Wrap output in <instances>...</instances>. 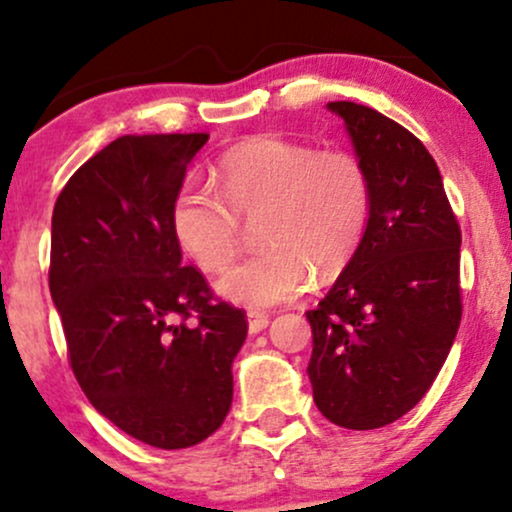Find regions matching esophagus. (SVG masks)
Segmentation results:
<instances>
[{"instance_id":"1","label":"esophagus","mask_w":512,"mask_h":512,"mask_svg":"<svg viewBox=\"0 0 512 512\" xmlns=\"http://www.w3.org/2000/svg\"><path fill=\"white\" fill-rule=\"evenodd\" d=\"M267 325H269V315L267 313H250L248 315V327H250L252 334L267 330Z\"/></svg>"}]
</instances>
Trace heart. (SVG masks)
Wrapping results in <instances>:
<instances>
[{
	"label": "heart",
	"mask_w": 512,
	"mask_h": 512,
	"mask_svg": "<svg viewBox=\"0 0 512 512\" xmlns=\"http://www.w3.org/2000/svg\"><path fill=\"white\" fill-rule=\"evenodd\" d=\"M216 185L185 180L170 202V231L204 272H221L240 250V220L257 219L267 248L228 269L219 291L250 310L291 303L354 260L373 211V182L361 156L317 151L281 134L238 142L219 158Z\"/></svg>",
	"instance_id": "b5f03b06"
}]
</instances>
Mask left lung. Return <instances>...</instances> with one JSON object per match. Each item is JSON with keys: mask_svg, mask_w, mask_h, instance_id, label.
<instances>
[{"mask_svg": "<svg viewBox=\"0 0 512 512\" xmlns=\"http://www.w3.org/2000/svg\"><path fill=\"white\" fill-rule=\"evenodd\" d=\"M342 115L373 182V211L354 260L308 310V363L317 409L332 424L370 431L421 402L462 320L460 223L421 139L368 105Z\"/></svg>", "mask_w": 512, "mask_h": 512, "instance_id": "obj_1", "label": "left lung"}]
</instances>
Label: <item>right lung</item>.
Returning <instances> with one entry per match:
<instances>
[{"instance_id":"right-lung-1","label":"right lung","mask_w":512,"mask_h":512,"mask_svg":"<svg viewBox=\"0 0 512 512\" xmlns=\"http://www.w3.org/2000/svg\"><path fill=\"white\" fill-rule=\"evenodd\" d=\"M207 132L125 134L69 178L52 211L50 293L88 402L161 450L202 443L233 402L245 310L221 301L170 231Z\"/></svg>"}]
</instances>
